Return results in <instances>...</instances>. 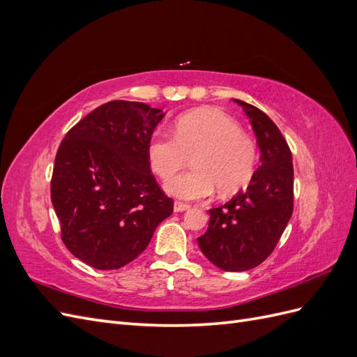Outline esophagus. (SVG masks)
<instances>
[{
	"label": "esophagus",
	"mask_w": 357,
	"mask_h": 357,
	"mask_svg": "<svg viewBox=\"0 0 357 357\" xmlns=\"http://www.w3.org/2000/svg\"><path fill=\"white\" fill-rule=\"evenodd\" d=\"M190 208V205L186 204V202H180V201H176L174 202V211H186Z\"/></svg>",
	"instance_id": "esophagus-1"
}]
</instances>
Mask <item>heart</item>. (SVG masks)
I'll use <instances>...</instances> for the list:
<instances>
[{"label":"heart","mask_w":357,"mask_h":357,"mask_svg":"<svg viewBox=\"0 0 357 357\" xmlns=\"http://www.w3.org/2000/svg\"><path fill=\"white\" fill-rule=\"evenodd\" d=\"M193 168L167 181L172 197L197 201L208 198L215 186L231 193L255 174L259 147L234 117L218 109H198L177 117L174 135L156 129L147 143L149 164L160 178H169L188 164Z\"/></svg>","instance_id":"b5f03b06"}]
</instances>
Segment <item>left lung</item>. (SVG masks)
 Listing matches in <instances>:
<instances>
[{"label":"left lung","mask_w":357,"mask_h":357,"mask_svg":"<svg viewBox=\"0 0 357 357\" xmlns=\"http://www.w3.org/2000/svg\"><path fill=\"white\" fill-rule=\"evenodd\" d=\"M250 117L261 165L250 185L210 210L207 232L198 238L204 256L225 271H247L274 252L294 213L291 152L277 125L257 107L235 100Z\"/></svg>","instance_id":"1"}]
</instances>
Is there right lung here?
<instances>
[{"label":"right lung","mask_w":357,"mask_h":357,"mask_svg":"<svg viewBox=\"0 0 357 357\" xmlns=\"http://www.w3.org/2000/svg\"><path fill=\"white\" fill-rule=\"evenodd\" d=\"M164 114L116 100L96 107L62 139L50 198L68 250L96 269H119L144 252L174 201L150 171L147 143Z\"/></svg>","instance_id":"add662e5"}]
</instances>
